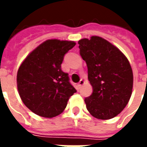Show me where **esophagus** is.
Wrapping results in <instances>:
<instances>
[{
	"instance_id": "1",
	"label": "esophagus",
	"mask_w": 147,
	"mask_h": 147,
	"mask_svg": "<svg viewBox=\"0 0 147 147\" xmlns=\"http://www.w3.org/2000/svg\"><path fill=\"white\" fill-rule=\"evenodd\" d=\"M84 80H80V81L79 82V83H78V86H79V87H81V86H83V84H84Z\"/></svg>"
}]
</instances>
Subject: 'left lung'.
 I'll list each match as a JSON object with an SVG mask.
<instances>
[{"instance_id": "obj_1", "label": "left lung", "mask_w": 147, "mask_h": 147, "mask_svg": "<svg viewBox=\"0 0 147 147\" xmlns=\"http://www.w3.org/2000/svg\"><path fill=\"white\" fill-rule=\"evenodd\" d=\"M78 43L93 87L91 95L85 98L86 109L100 120L113 118L131 96L133 73L129 61L119 49L101 37L83 38Z\"/></svg>"}]
</instances>
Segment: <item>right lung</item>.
<instances>
[{
    "instance_id": "right-lung-1",
    "label": "right lung",
    "mask_w": 147,
    "mask_h": 147,
    "mask_svg": "<svg viewBox=\"0 0 147 147\" xmlns=\"http://www.w3.org/2000/svg\"><path fill=\"white\" fill-rule=\"evenodd\" d=\"M71 41L47 40L28 55L17 72V88L24 105L40 117L52 118L64 110L76 92L68 74L61 69Z\"/></svg>"
}]
</instances>
